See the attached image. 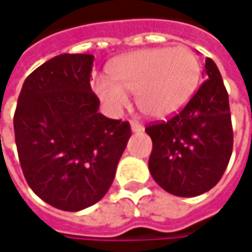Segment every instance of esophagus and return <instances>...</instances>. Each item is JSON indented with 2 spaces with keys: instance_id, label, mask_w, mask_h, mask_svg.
<instances>
[{
  "instance_id": "esophagus-1",
  "label": "esophagus",
  "mask_w": 252,
  "mask_h": 252,
  "mask_svg": "<svg viewBox=\"0 0 252 252\" xmlns=\"http://www.w3.org/2000/svg\"><path fill=\"white\" fill-rule=\"evenodd\" d=\"M130 127L133 133H141V131L144 130V126H143L141 123H139V122H134V121L130 123Z\"/></svg>"
}]
</instances>
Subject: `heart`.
<instances>
[{"mask_svg": "<svg viewBox=\"0 0 252 252\" xmlns=\"http://www.w3.org/2000/svg\"><path fill=\"white\" fill-rule=\"evenodd\" d=\"M108 71L112 80L95 75L94 91L105 109L119 115L136 94L137 106L151 118H165L181 111L196 92L200 63L185 46L143 49L113 60Z\"/></svg>", "mask_w": 252, "mask_h": 252, "instance_id": "b5f03b06", "label": "heart"}]
</instances>
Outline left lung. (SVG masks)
<instances>
[{"label":"left lung","mask_w":252,"mask_h":252,"mask_svg":"<svg viewBox=\"0 0 252 252\" xmlns=\"http://www.w3.org/2000/svg\"><path fill=\"white\" fill-rule=\"evenodd\" d=\"M203 77V84L178 115L146 127L153 141L151 177L164 190L182 198L213 188L233 151L228 95L212 59H206Z\"/></svg>","instance_id":"left-lung-1"}]
</instances>
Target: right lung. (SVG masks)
Listing matches in <instances>:
<instances>
[{
    "label": "right lung",
    "mask_w": 252,
    "mask_h": 252,
    "mask_svg": "<svg viewBox=\"0 0 252 252\" xmlns=\"http://www.w3.org/2000/svg\"><path fill=\"white\" fill-rule=\"evenodd\" d=\"M92 54H60L25 80L14 116L25 179L54 208L78 212L101 200L130 139L129 122L98 112Z\"/></svg>",
    "instance_id": "right-lung-1"
}]
</instances>
